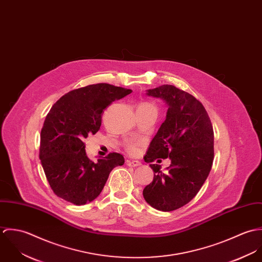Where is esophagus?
Segmentation results:
<instances>
[{"instance_id": "1", "label": "esophagus", "mask_w": 262, "mask_h": 262, "mask_svg": "<svg viewBox=\"0 0 262 262\" xmlns=\"http://www.w3.org/2000/svg\"><path fill=\"white\" fill-rule=\"evenodd\" d=\"M127 165L132 166V167H137V166L141 165V162H139L138 160H127Z\"/></svg>"}]
</instances>
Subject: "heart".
Masks as SVG:
<instances>
[{"mask_svg": "<svg viewBox=\"0 0 262 262\" xmlns=\"http://www.w3.org/2000/svg\"><path fill=\"white\" fill-rule=\"evenodd\" d=\"M146 105H149V104H146ZM151 106V105H150ZM139 146L140 144L139 143H136V142H131L127 145V151L130 153V154H136L138 153L139 151Z\"/></svg>", "mask_w": 262, "mask_h": 262, "instance_id": "1", "label": "heart"}]
</instances>
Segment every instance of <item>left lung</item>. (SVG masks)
Wrapping results in <instances>:
<instances>
[{
    "label": "left lung",
    "instance_id": "1",
    "mask_svg": "<svg viewBox=\"0 0 262 262\" xmlns=\"http://www.w3.org/2000/svg\"><path fill=\"white\" fill-rule=\"evenodd\" d=\"M147 95L163 100L168 109L144 160L169 158L171 163L166 173L158 164H149L154 178L143 196L154 209L170 212L190 202L207 180L214 160V131L202 103L187 92L163 84Z\"/></svg>",
    "mask_w": 262,
    "mask_h": 262
}]
</instances>
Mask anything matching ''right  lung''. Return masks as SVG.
I'll return each instance as SVG.
<instances>
[{"label": "right lung", "instance_id": "add662e5", "mask_svg": "<svg viewBox=\"0 0 262 262\" xmlns=\"http://www.w3.org/2000/svg\"><path fill=\"white\" fill-rule=\"evenodd\" d=\"M132 91L109 83L79 88L62 96L47 114L40 134L39 158L53 192L76 206L94 201L113 168L123 165L120 153L91 160L84 139L96 134L104 110Z\"/></svg>", "mask_w": 262, "mask_h": 262}]
</instances>
